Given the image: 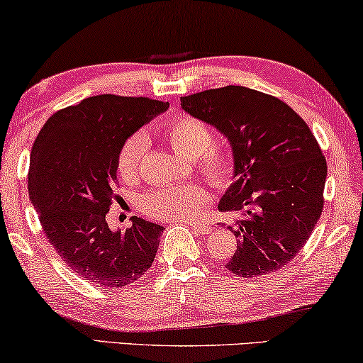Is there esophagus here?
Wrapping results in <instances>:
<instances>
[{
	"label": "esophagus",
	"instance_id": "1",
	"mask_svg": "<svg viewBox=\"0 0 363 363\" xmlns=\"http://www.w3.org/2000/svg\"><path fill=\"white\" fill-rule=\"evenodd\" d=\"M191 230L194 231L196 235H208L212 233V226L207 225V223H194L191 225Z\"/></svg>",
	"mask_w": 363,
	"mask_h": 363
}]
</instances>
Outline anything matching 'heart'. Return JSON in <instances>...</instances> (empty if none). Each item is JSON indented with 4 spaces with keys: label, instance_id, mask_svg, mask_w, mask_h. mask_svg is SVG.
Here are the masks:
<instances>
[{
    "label": "heart",
    "instance_id": "obj_1",
    "mask_svg": "<svg viewBox=\"0 0 363 363\" xmlns=\"http://www.w3.org/2000/svg\"><path fill=\"white\" fill-rule=\"evenodd\" d=\"M164 133L171 147L187 160L216 189L228 187L236 172L235 155L225 143H212L213 133L207 123L189 113H179L167 123ZM148 135L138 130L122 143L117 155V171L123 181H137L148 153ZM210 202L207 187L199 182L176 184L151 191L143 197L147 215L163 221H191L200 218Z\"/></svg>",
    "mask_w": 363,
    "mask_h": 363
}]
</instances>
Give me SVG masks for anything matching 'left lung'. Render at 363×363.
<instances>
[{
    "label": "left lung",
    "instance_id": "8db88e82",
    "mask_svg": "<svg viewBox=\"0 0 363 363\" xmlns=\"http://www.w3.org/2000/svg\"><path fill=\"white\" fill-rule=\"evenodd\" d=\"M182 109L220 130L233 148L235 182L220 212H235L236 252L225 267L261 277L285 267L315 230L328 164L315 135L289 104L245 86L181 97Z\"/></svg>",
    "mask_w": 363,
    "mask_h": 363
}]
</instances>
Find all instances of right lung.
I'll return each mask as SVG.
<instances>
[{
	"instance_id": "add662e5",
	"label": "right lung",
	"mask_w": 363,
	"mask_h": 363,
	"mask_svg": "<svg viewBox=\"0 0 363 363\" xmlns=\"http://www.w3.org/2000/svg\"><path fill=\"white\" fill-rule=\"evenodd\" d=\"M169 104L150 97L99 94L45 122L30 153L29 196L45 238L86 282L122 289L151 267L163 226L133 216L112 231L106 215L117 194L122 143Z\"/></svg>"
}]
</instances>
